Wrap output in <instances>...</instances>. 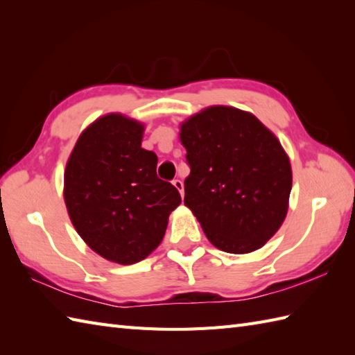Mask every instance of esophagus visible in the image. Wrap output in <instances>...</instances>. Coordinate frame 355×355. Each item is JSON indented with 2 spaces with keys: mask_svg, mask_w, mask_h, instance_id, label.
<instances>
[{
  "mask_svg": "<svg viewBox=\"0 0 355 355\" xmlns=\"http://www.w3.org/2000/svg\"><path fill=\"white\" fill-rule=\"evenodd\" d=\"M172 184L173 186H175V189L180 192V195H182V197H183V193H184V186H183V182H182V180H173V182H172Z\"/></svg>",
  "mask_w": 355,
  "mask_h": 355,
  "instance_id": "obj_1",
  "label": "esophagus"
}]
</instances>
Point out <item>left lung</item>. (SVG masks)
Here are the masks:
<instances>
[{
    "label": "left lung",
    "instance_id": "1",
    "mask_svg": "<svg viewBox=\"0 0 355 355\" xmlns=\"http://www.w3.org/2000/svg\"><path fill=\"white\" fill-rule=\"evenodd\" d=\"M191 173L184 205L210 243L227 253L258 250L288 209L291 166L281 143L254 116L210 107L182 125Z\"/></svg>",
    "mask_w": 355,
    "mask_h": 355
}]
</instances>
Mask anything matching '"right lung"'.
Segmentation results:
<instances>
[{"label": "right lung", "instance_id": "1", "mask_svg": "<svg viewBox=\"0 0 355 355\" xmlns=\"http://www.w3.org/2000/svg\"><path fill=\"white\" fill-rule=\"evenodd\" d=\"M143 126L108 114L85 130L67 163L64 198L89 248L123 266L157 248L182 197L157 177L158 158L141 148Z\"/></svg>", "mask_w": 355, "mask_h": 355}]
</instances>
